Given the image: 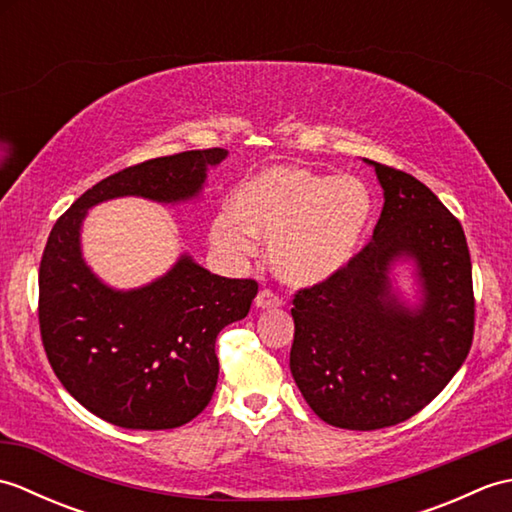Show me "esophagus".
<instances>
[{
    "instance_id": "obj_1",
    "label": "esophagus",
    "mask_w": 512,
    "mask_h": 512,
    "mask_svg": "<svg viewBox=\"0 0 512 512\" xmlns=\"http://www.w3.org/2000/svg\"><path fill=\"white\" fill-rule=\"evenodd\" d=\"M255 306L257 308H277V306H281V299L275 295L273 290H262L257 295V299H255Z\"/></svg>"
}]
</instances>
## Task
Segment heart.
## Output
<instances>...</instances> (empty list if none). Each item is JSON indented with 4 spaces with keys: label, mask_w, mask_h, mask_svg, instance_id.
Wrapping results in <instances>:
<instances>
[{
    "label": "heart",
    "mask_w": 512,
    "mask_h": 512,
    "mask_svg": "<svg viewBox=\"0 0 512 512\" xmlns=\"http://www.w3.org/2000/svg\"><path fill=\"white\" fill-rule=\"evenodd\" d=\"M233 211L213 222V242L248 255L255 235L270 239L275 273L292 286H312L352 262L369 231L374 198L363 180L308 167H270L233 193Z\"/></svg>",
    "instance_id": "obj_1"
}]
</instances>
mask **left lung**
Segmentation results:
<instances>
[{"label": "left lung", "mask_w": 512, "mask_h": 512, "mask_svg": "<svg viewBox=\"0 0 512 512\" xmlns=\"http://www.w3.org/2000/svg\"><path fill=\"white\" fill-rule=\"evenodd\" d=\"M385 204L374 235L339 273L292 297L290 372L317 416L374 431L416 416L469 356L475 330L471 255L462 224L409 173L372 162ZM411 256L423 303L390 295L388 266Z\"/></svg>", "instance_id": "1"}]
</instances>
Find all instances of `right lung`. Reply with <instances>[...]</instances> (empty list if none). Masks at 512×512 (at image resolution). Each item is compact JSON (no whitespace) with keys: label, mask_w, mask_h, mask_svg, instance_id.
I'll list each match as a JSON object with an SVG mask.
<instances>
[{"label":"right lung","mask_w":512,"mask_h":512,"mask_svg":"<svg viewBox=\"0 0 512 512\" xmlns=\"http://www.w3.org/2000/svg\"><path fill=\"white\" fill-rule=\"evenodd\" d=\"M226 149L145 160L85 191L57 222L39 266V330L52 372L81 405L116 427L176 429L200 416L220 374L215 339L244 319L255 279L213 275L180 257L165 277L112 290L85 266L79 228L90 206L121 195L180 202L198 195Z\"/></svg>","instance_id":"right-lung-1"}]
</instances>
